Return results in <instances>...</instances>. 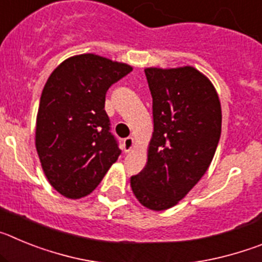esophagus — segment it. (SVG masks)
I'll use <instances>...</instances> for the list:
<instances>
[{
	"label": "esophagus",
	"instance_id": "esophagus-1",
	"mask_svg": "<svg viewBox=\"0 0 262 262\" xmlns=\"http://www.w3.org/2000/svg\"><path fill=\"white\" fill-rule=\"evenodd\" d=\"M135 147V140H134L133 136H128L123 140V148H124V152H129L133 151V148Z\"/></svg>",
	"mask_w": 262,
	"mask_h": 262
}]
</instances>
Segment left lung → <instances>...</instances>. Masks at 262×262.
Returning <instances> with one entry per match:
<instances>
[{
  "label": "left lung",
  "mask_w": 262,
  "mask_h": 262,
  "mask_svg": "<svg viewBox=\"0 0 262 262\" xmlns=\"http://www.w3.org/2000/svg\"><path fill=\"white\" fill-rule=\"evenodd\" d=\"M144 72L154 133L147 164L129 182L144 207L163 211L185 198L207 172L221 138L222 107L211 81L194 67Z\"/></svg>",
  "instance_id": "obj_1"
}]
</instances>
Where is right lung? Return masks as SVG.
Instances as JSON below:
<instances>
[{"mask_svg": "<svg viewBox=\"0 0 262 262\" xmlns=\"http://www.w3.org/2000/svg\"><path fill=\"white\" fill-rule=\"evenodd\" d=\"M133 71L96 53L68 57L51 73L36 115L35 147L51 186L69 200L99 185L120 149L110 134L106 92Z\"/></svg>", "mask_w": 262, "mask_h": 262, "instance_id": "right-lung-1", "label": "right lung"}]
</instances>
